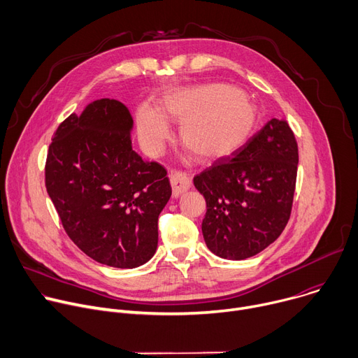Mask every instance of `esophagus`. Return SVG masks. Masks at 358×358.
Instances as JSON below:
<instances>
[{
  "label": "esophagus",
  "mask_w": 358,
  "mask_h": 358,
  "mask_svg": "<svg viewBox=\"0 0 358 358\" xmlns=\"http://www.w3.org/2000/svg\"><path fill=\"white\" fill-rule=\"evenodd\" d=\"M170 182L173 187V196L181 195L184 191H187L191 187L189 177L184 171H180V170H171Z\"/></svg>",
  "instance_id": "obj_1"
}]
</instances>
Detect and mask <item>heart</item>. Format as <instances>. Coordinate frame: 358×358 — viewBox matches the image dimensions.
Listing matches in <instances>:
<instances>
[{
	"label": "heart",
	"instance_id": "1",
	"mask_svg": "<svg viewBox=\"0 0 358 358\" xmlns=\"http://www.w3.org/2000/svg\"><path fill=\"white\" fill-rule=\"evenodd\" d=\"M163 113L150 105L137 112V134L141 145L157 152L170 137L171 122L180 124L181 143L199 160L232 155L246 143L258 122V108L239 89L222 85L181 87L167 93Z\"/></svg>",
	"mask_w": 358,
	"mask_h": 358
}]
</instances>
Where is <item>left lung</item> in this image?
<instances>
[{"label":"left lung","instance_id":"8db88e82","mask_svg":"<svg viewBox=\"0 0 358 358\" xmlns=\"http://www.w3.org/2000/svg\"><path fill=\"white\" fill-rule=\"evenodd\" d=\"M297 163L292 129L272 119L231 156L194 177L207 202L201 228L213 253L242 261L279 238L292 211Z\"/></svg>","mask_w":358,"mask_h":358}]
</instances>
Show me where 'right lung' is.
Listing matches in <instances>:
<instances>
[{"instance_id":"1","label":"right lung","mask_w":358,"mask_h":358,"mask_svg":"<svg viewBox=\"0 0 358 358\" xmlns=\"http://www.w3.org/2000/svg\"><path fill=\"white\" fill-rule=\"evenodd\" d=\"M133 117L116 99L72 113L49 145L45 185L64 229L93 261L120 269L148 262L171 196L167 171L131 148Z\"/></svg>"}]
</instances>
